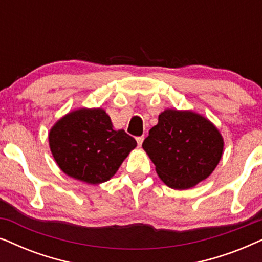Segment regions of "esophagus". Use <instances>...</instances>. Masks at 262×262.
I'll return each instance as SVG.
<instances>
[{
  "label": "esophagus",
  "instance_id": "34e87169",
  "mask_svg": "<svg viewBox=\"0 0 262 262\" xmlns=\"http://www.w3.org/2000/svg\"><path fill=\"white\" fill-rule=\"evenodd\" d=\"M136 141H137L138 145L141 146V145H142V143H143V141H144V136H139V137L136 138Z\"/></svg>",
  "mask_w": 262,
  "mask_h": 262
}]
</instances>
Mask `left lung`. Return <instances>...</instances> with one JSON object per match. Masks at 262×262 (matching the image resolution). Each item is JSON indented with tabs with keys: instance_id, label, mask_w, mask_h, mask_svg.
I'll return each instance as SVG.
<instances>
[{
	"instance_id": "left-lung-1",
	"label": "left lung",
	"mask_w": 262,
	"mask_h": 262,
	"mask_svg": "<svg viewBox=\"0 0 262 262\" xmlns=\"http://www.w3.org/2000/svg\"><path fill=\"white\" fill-rule=\"evenodd\" d=\"M142 146L164 184L187 189L212 173L223 152V138L200 114L166 110Z\"/></svg>"
}]
</instances>
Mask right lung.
I'll return each mask as SVG.
<instances>
[{
	"mask_svg": "<svg viewBox=\"0 0 262 262\" xmlns=\"http://www.w3.org/2000/svg\"><path fill=\"white\" fill-rule=\"evenodd\" d=\"M50 148L60 169L91 185L110 180L136 148L124 130L116 131L103 110L74 111L51 128Z\"/></svg>",
	"mask_w": 262,
	"mask_h": 262,
	"instance_id": "add662e5",
	"label": "right lung"
}]
</instances>
